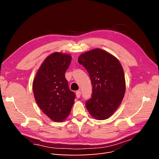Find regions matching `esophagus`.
<instances>
[{
	"label": "esophagus",
	"mask_w": 159,
	"mask_h": 159,
	"mask_svg": "<svg viewBox=\"0 0 159 159\" xmlns=\"http://www.w3.org/2000/svg\"><path fill=\"white\" fill-rule=\"evenodd\" d=\"M75 95H76V97L78 98H80V96H81V91H80V90H78V91H76Z\"/></svg>",
	"instance_id": "esophagus-1"
}]
</instances>
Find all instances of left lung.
<instances>
[{"label": "left lung", "mask_w": 159, "mask_h": 159, "mask_svg": "<svg viewBox=\"0 0 159 159\" xmlns=\"http://www.w3.org/2000/svg\"><path fill=\"white\" fill-rule=\"evenodd\" d=\"M78 62L88 71L92 85V95L86 101V108L95 119H108L121 105L125 92L121 64L115 56L99 48L81 54Z\"/></svg>", "instance_id": "obj_1"}]
</instances>
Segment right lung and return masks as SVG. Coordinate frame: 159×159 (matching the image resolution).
I'll return each instance as SVG.
<instances>
[{"instance_id":"add662e5","label":"right lung","mask_w":159,"mask_h":159,"mask_svg":"<svg viewBox=\"0 0 159 159\" xmlns=\"http://www.w3.org/2000/svg\"><path fill=\"white\" fill-rule=\"evenodd\" d=\"M71 60L68 54L53 53L43 62L33 81V92L38 105L43 113L57 122L68 116L75 98L65 77Z\"/></svg>"}]
</instances>
